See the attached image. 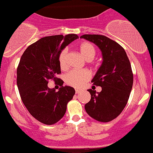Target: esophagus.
I'll return each instance as SVG.
<instances>
[{
	"label": "esophagus",
	"instance_id": "obj_1",
	"mask_svg": "<svg viewBox=\"0 0 153 153\" xmlns=\"http://www.w3.org/2000/svg\"><path fill=\"white\" fill-rule=\"evenodd\" d=\"M81 91H82L79 90V89H76V90H75V93L76 94H79Z\"/></svg>",
	"mask_w": 153,
	"mask_h": 153
}]
</instances>
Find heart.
I'll use <instances>...</instances> for the list:
<instances>
[{"label":"heart","instance_id":"1","mask_svg":"<svg viewBox=\"0 0 153 153\" xmlns=\"http://www.w3.org/2000/svg\"><path fill=\"white\" fill-rule=\"evenodd\" d=\"M78 49L82 56L87 61H91L95 57L96 48L91 42H83L80 43L78 45ZM67 55H68V50L65 49L60 53L59 56V64L60 68L62 70L66 69L68 66L67 65ZM91 77V74L88 70H72L65 75V82L70 86H72L76 88H81L88 82Z\"/></svg>","mask_w":153,"mask_h":153}]
</instances>
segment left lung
<instances>
[{
    "label": "left lung",
    "instance_id": "8db88e82",
    "mask_svg": "<svg viewBox=\"0 0 153 153\" xmlns=\"http://www.w3.org/2000/svg\"><path fill=\"white\" fill-rule=\"evenodd\" d=\"M81 38L96 44L102 52L103 62L94 77V85L101 91H88L91 100L85 106L91 117L107 123L119 116L127 104L133 83L131 65L124 49L103 35L85 34Z\"/></svg>",
    "mask_w": 153,
    "mask_h": 153
}]
</instances>
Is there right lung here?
Wrapping results in <instances>:
<instances>
[{"label": "right lung", "mask_w": 153, "mask_h": 153, "mask_svg": "<svg viewBox=\"0 0 153 153\" xmlns=\"http://www.w3.org/2000/svg\"><path fill=\"white\" fill-rule=\"evenodd\" d=\"M76 34L56 35L41 38L24 51L16 69V84L23 104L35 119L46 125L55 124L66 112L67 104L75 95L70 86L63 87L59 64L60 53ZM49 79L58 81L60 90L48 87Z\"/></svg>", "instance_id": "1"}]
</instances>
